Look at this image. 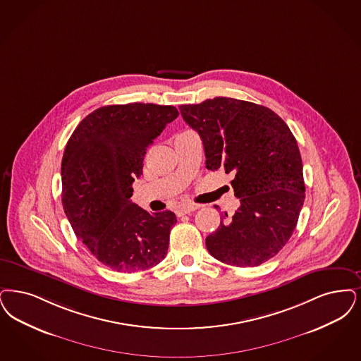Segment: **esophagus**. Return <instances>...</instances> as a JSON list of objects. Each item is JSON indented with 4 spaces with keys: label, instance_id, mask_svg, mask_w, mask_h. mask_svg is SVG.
Returning <instances> with one entry per match:
<instances>
[{
    "label": "esophagus",
    "instance_id": "obj_1",
    "mask_svg": "<svg viewBox=\"0 0 361 361\" xmlns=\"http://www.w3.org/2000/svg\"><path fill=\"white\" fill-rule=\"evenodd\" d=\"M199 208H200V205H197V204H183L177 208L176 212H177L178 216H181V215H188L190 212H195Z\"/></svg>",
    "mask_w": 361,
    "mask_h": 361
}]
</instances>
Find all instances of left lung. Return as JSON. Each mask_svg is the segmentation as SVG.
Masks as SVG:
<instances>
[{
  "label": "left lung",
  "instance_id": "left-lung-1",
  "mask_svg": "<svg viewBox=\"0 0 361 361\" xmlns=\"http://www.w3.org/2000/svg\"><path fill=\"white\" fill-rule=\"evenodd\" d=\"M181 116L202 138L209 171L233 173L240 207L207 236L217 260L255 267L288 243L305 200L302 159L293 133L269 107L217 97L180 106Z\"/></svg>",
  "mask_w": 361,
  "mask_h": 361
}]
</instances>
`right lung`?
<instances>
[{
  "label": "right lung",
  "instance_id": "right-lung-1",
  "mask_svg": "<svg viewBox=\"0 0 361 361\" xmlns=\"http://www.w3.org/2000/svg\"><path fill=\"white\" fill-rule=\"evenodd\" d=\"M178 116L173 106H103L73 130L61 161V202L75 235L102 264L144 271L165 258L177 219L131 202L146 150Z\"/></svg>",
  "mask_w": 361,
  "mask_h": 361
}]
</instances>
